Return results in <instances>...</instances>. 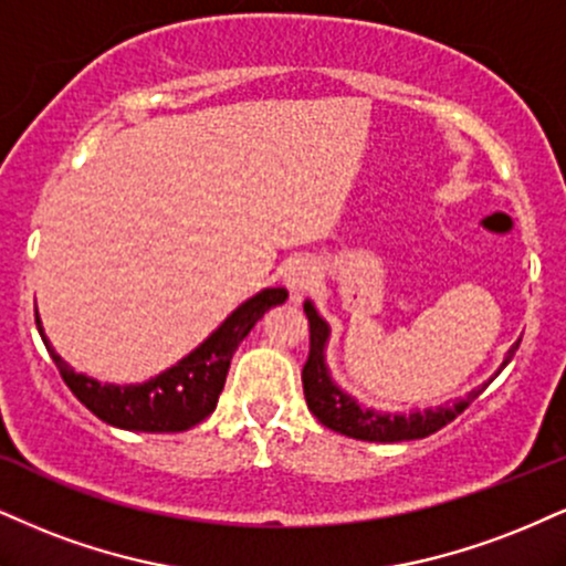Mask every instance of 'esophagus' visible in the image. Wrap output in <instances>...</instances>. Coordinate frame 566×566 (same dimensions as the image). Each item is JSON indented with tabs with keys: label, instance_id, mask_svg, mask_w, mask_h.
<instances>
[{
	"label": "esophagus",
	"instance_id": "obj_1",
	"mask_svg": "<svg viewBox=\"0 0 566 566\" xmlns=\"http://www.w3.org/2000/svg\"><path fill=\"white\" fill-rule=\"evenodd\" d=\"M313 279H316V263L308 261V258H295V261H290L287 269H284V284H287V290L295 292V295L308 290Z\"/></svg>",
	"mask_w": 566,
	"mask_h": 566
}]
</instances>
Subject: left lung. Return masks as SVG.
<instances>
[{"mask_svg": "<svg viewBox=\"0 0 566 566\" xmlns=\"http://www.w3.org/2000/svg\"><path fill=\"white\" fill-rule=\"evenodd\" d=\"M303 311L305 316H308V332H311L308 358H305V366H303L305 403H308L313 417L322 421L324 427H329V430L348 434V438H356V440H369V442L419 440L442 430L448 421L459 417V413L482 392V390H474L469 392L467 398H461L459 403L440 406L438 411L408 413V417H392V413H379V411H369V408H360L350 395H345L335 382H332L329 371H326L324 343L326 337H329V326H326V322L318 316L311 303H305ZM520 343H516L512 353H509L506 364L512 360L514 350L520 348Z\"/></svg>", "mask_w": 566, "mask_h": 566, "instance_id": "8db88e82", "label": "left lung"}]
</instances>
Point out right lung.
<instances>
[{"label": "right lung", "mask_w": 566, "mask_h": 566, "mask_svg": "<svg viewBox=\"0 0 566 566\" xmlns=\"http://www.w3.org/2000/svg\"><path fill=\"white\" fill-rule=\"evenodd\" d=\"M287 301V290L274 287L258 292L248 303L240 305L206 343L187 358L179 360L174 369L158 374L145 385H99L97 379H88L76 374L65 364L52 345L46 343L42 324V339L50 350L54 364H57L60 377L71 387V392L84 403L94 417L107 424L120 427V430L134 432H184L189 427L200 424L216 411L218 395L227 382L229 364L240 343L250 335L258 318L263 316L271 305Z\"/></svg>", "instance_id": "add662e5"}]
</instances>
